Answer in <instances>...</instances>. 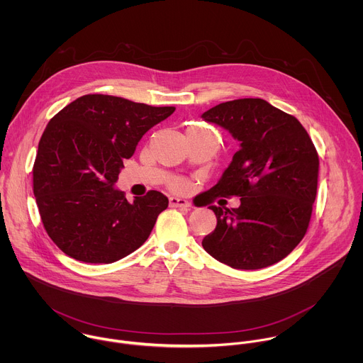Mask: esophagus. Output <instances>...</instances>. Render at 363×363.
Listing matches in <instances>:
<instances>
[{
  "mask_svg": "<svg viewBox=\"0 0 363 363\" xmlns=\"http://www.w3.org/2000/svg\"><path fill=\"white\" fill-rule=\"evenodd\" d=\"M169 203H170L172 207H191V203H190V201H187V200H184V199H179V197H170V199H169Z\"/></svg>",
  "mask_w": 363,
  "mask_h": 363,
  "instance_id": "34e87169",
  "label": "esophagus"
}]
</instances>
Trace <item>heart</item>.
Here are the masks:
<instances>
[{"mask_svg": "<svg viewBox=\"0 0 363 363\" xmlns=\"http://www.w3.org/2000/svg\"><path fill=\"white\" fill-rule=\"evenodd\" d=\"M173 189H176V190H182V189H184V183H183V182H180V180H177V182H174V183H173Z\"/></svg>", "mask_w": 363, "mask_h": 363, "instance_id": "b5f03b06", "label": "heart"}]
</instances>
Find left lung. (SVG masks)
I'll use <instances>...</instances> for the list:
<instances>
[{
  "mask_svg": "<svg viewBox=\"0 0 363 363\" xmlns=\"http://www.w3.org/2000/svg\"><path fill=\"white\" fill-rule=\"evenodd\" d=\"M201 118L240 143L209 189L239 197L238 208L209 206L216 228L203 239L208 255L232 268L259 269L285 259L303 239L317 193L318 156L308 131L291 114L262 99L216 104Z\"/></svg>",
  "mask_w": 363,
  "mask_h": 363,
  "instance_id": "obj_1",
  "label": "left lung"
}]
</instances>
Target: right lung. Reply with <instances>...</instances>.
I'll use <instances>...</instances> for the list:
<instances>
[{
	"label": "right lung",
	"instance_id": "right-lung-1",
	"mask_svg": "<svg viewBox=\"0 0 363 363\" xmlns=\"http://www.w3.org/2000/svg\"><path fill=\"white\" fill-rule=\"evenodd\" d=\"M174 107L85 95L49 121L33 166V194L48 235L67 256L110 264L150 238L169 206L159 191L128 203L116 187L123 159Z\"/></svg>",
	"mask_w": 363,
	"mask_h": 363
}]
</instances>
